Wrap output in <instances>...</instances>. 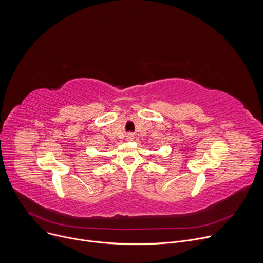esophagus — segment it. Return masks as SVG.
Instances as JSON below:
<instances>
[{
  "mask_svg": "<svg viewBox=\"0 0 263 263\" xmlns=\"http://www.w3.org/2000/svg\"><path fill=\"white\" fill-rule=\"evenodd\" d=\"M127 139H128V140H133V139H134V135H133L132 133H129V134L127 135Z\"/></svg>",
  "mask_w": 263,
  "mask_h": 263,
  "instance_id": "1",
  "label": "esophagus"
}]
</instances>
